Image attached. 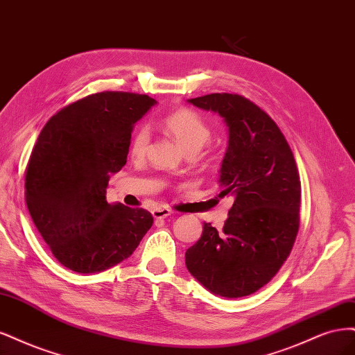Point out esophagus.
<instances>
[{"instance_id":"1","label":"esophagus","mask_w":355,"mask_h":355,"mask_svg":"<svg viewBox=\"0 0 355 355\" xmlns=\"http://www.w3.org/2000/svg\"><path fill=\"white\" fill-rule=\"evenodd\" d=\"M153 216L156 220H162V218H166V216H169L171 214H173V211L168 209V208H155L152 211Z\"/></svg>"}]
</instances>
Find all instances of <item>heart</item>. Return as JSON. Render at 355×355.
<instances>
[{"label": "heart", "mask_w": 355, "mask_h": 355, "mask_svg": "<svg viewBox=\"0 0 355 355\" xmlns=\"http://www.w3.org/2000/svg\"><path fill=\"white\" fill-rule=\"evenodd\" d=\"M161 125L190 155L199 152L209 141L212 135L209 122L199 112L187 107H180L169 112L161 121ZM148 140H150V134H148L146 125L137 127L130 140V152L134 156H143L147 150Z\"/></svg>", "instance_id": "obj_1"}]
</instances>
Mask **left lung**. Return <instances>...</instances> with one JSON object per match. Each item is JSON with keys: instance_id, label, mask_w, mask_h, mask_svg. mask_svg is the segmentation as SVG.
Listing matches in <instances>:
<instances>
[{"instance_id": "8db88e82", "label": "left lung", "mask_w": 355, "mask_h": 355, "mask_svg": "<svg viewBox=\"0 0 355 355\" xmlns=\"http://www.w3.org/2000/svg\"><path fill=\"white\" fill-rule=\"evenodd\" d=\"M189 101L227 123L220 196L234 202L223 230L203 224L186 266L209 292L242 298L266 286L291 254L300 230V173L277 123L254 101L228 93Z\"/></svg>"}]
</instances>
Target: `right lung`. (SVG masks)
<instances>
[{
    "instance_id": "add662e5",
    "label": "right lung",
    "mask_w": 355,
    "mask_h": 355,
    "mask_svg": "<svg viewBox=\"0 0 355 355\" xmlns=\"http://www.w3.org/2000/svg\"><path fill=\"white\" fill-rule=\"evenodd\" d=\"M155 103L103 91L60 109L42 128L25 171L26 205L66 268L89 274L116 266L152 227L150 212L107 203L106 189L127 164L132 125Z\"/></svg>"
}]
</instances>
